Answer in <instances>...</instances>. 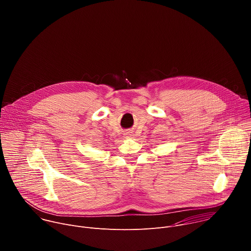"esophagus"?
<instances>
[{
  "label": "esophagus",
  "instance_id": "obj_1",
  "mask_svg": "<svg viewBox=\"0 0 251 251\" xmlns=\"http://www.w3.org/2000/svg\"><path fill=\"white\" fill-rule=\"evenodd\" d=\"M125 135H130V134H129V133H127V134H125Z\"/></svg>",
  "mask_w": 251,
  "mask_h": 251
}]
</instances>
